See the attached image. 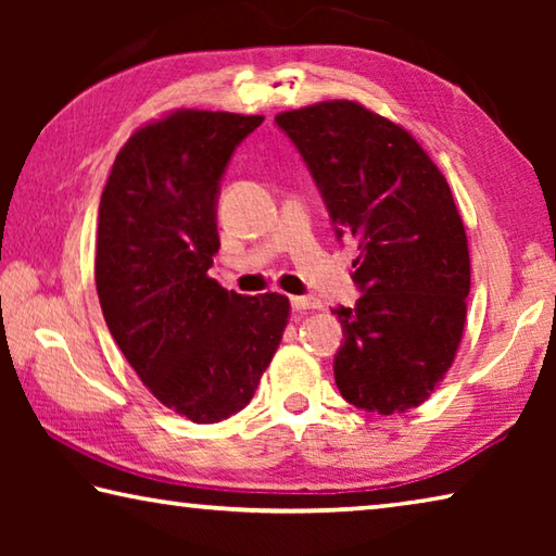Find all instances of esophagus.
I'll use <instances>...</instances> for the list:
<instances>
[{"instance_id": "esophagus-1", "label": "esophagus", "mask_w": 556, "mask_h": 556, "mask_svg": "<svg viewBox=\"0 0 556 556\" xmlns=\"http://www.w3.org/2000/svg\"><path fill=\"white\" fill-rule=\"evenodd\" d=\"M291 308L294 312H306V308H318L321 306V301L314 299V296H291Z\"/></svg>"}]
</instances>
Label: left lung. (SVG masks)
<instances>
[{"instance_id": "left-lung-1", "label": "left lung", "mask_w": 556, "mask_h": 556, "mask_svg": "<svg viewBox=\"0 0 556 556\" xmlns=\"http://www.w3.org/2000/svg\"><path fill=\"white\" fill-rule=\"evenodd\" d=\"M331 215L361 255L355 306L333 357L343 400L375 414L419 407L454 363L466 324L470 260L444 174L407 129L353 100L281 112Z\"/></svg>"}]
</instances>
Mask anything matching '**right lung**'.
<instances>
[{"instance_id":"obj_1","label":"right lung","mask_w":556,"mask_h":556,"mask_svg":"<svg viewBox=\"0 0 556 556\" xmlns=\"http://www.w3.org/2000/svg\"><path fill=\"white\" fill-rule=\"evenodd\" d=\"M262 115L176 110L119 149L100 199L96 285L112 338L154 397L195 425L244 409L287 328L289 299L208 277L220 178Z\"/></svg>"}]
</instances>
